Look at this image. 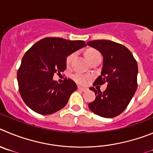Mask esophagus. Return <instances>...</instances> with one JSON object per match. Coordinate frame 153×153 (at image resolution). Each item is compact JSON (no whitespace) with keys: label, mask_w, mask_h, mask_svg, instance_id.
Here are the masks:
<instances>
[{"label":"esophagus","mask_w":153,"mask_h":153,"mask_svg":"<svg viewBox=\"0 0 153 153\" xmlns=\"http://www.w3.org/2000/svg\"><path fill=\"white\" fill-rule=\"evenodd\" d=\"M78 89L79 91H86L88 90L87 88H82V87H79V86L78 87Z\"/></svg>","instance_id":"obj_1"}]
</instances>
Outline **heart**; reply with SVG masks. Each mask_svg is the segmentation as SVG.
<instances>
[{"label":"heart","mask_w":153,"mask_h":153,"mask_svg":"<svg viewBox=\"0 0 153 153\" xmlns=\"http://www.w3.org/2000/svg\"><path fill=\"white\" fill-rule=\"evenodd\" d=\"M75 53H71L69 56H67L66 58V65L67 66L70 65V64L71 63L72 60H73L74 57H75ZM85 55H86L87 58L88 59V60L90 62H91L92 60H94L95 58L98 57V56H100V54L99 53V52H97V50L93 49H90L86 51L85 53ZM91 78V76L88 75H84V74L81 73H75L72 75V79L75 81L76 83L79 84V85H85L88 83L89 80Z\"/></svg>","instance_id":"b5f03b06"}]
</instances>
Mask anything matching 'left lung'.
I'll return each mask as SVG.
<instances>
[{"instance_id": "1", "label": "left lung", "mask_w": 153, "mask_h": 153, "mask_svg": "<svg viewBox=\"0 0 153 153\" xmlns=\"http://www.w3.org/2000/svg\"><path fill=\"white\" fill-rule=\"evenodd\" d=\"M87 45L103 56L101 74L94 85H107L104 92L91 88L96 98L89 103L91 111L105 118L117 117L123 112L137 88L138 65L133 54L123 45L111 40H93Z\"/></svg>"}]
</instances>
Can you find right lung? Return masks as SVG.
Segmentation results:
<instances>
[{
	"label": "right lung",
	"mask_w": 153,
	"mask_h": 153,
	"mask_svg": "<svg viewBox=\"0 0 153 153\" xmlns=\"http://www.w3.org/2000/svg\"><path fill=\"white\" fill-rule=\"evenodd\" d=\"M85 46L82 40L46 37L27 51L17 71V82L20 96L30 109L49 115L66 105L76 84L70 78L59 84L53 75L65 70L67 56Z\"/></svg>",
	"instance_id": "1"
}]
</instances>
